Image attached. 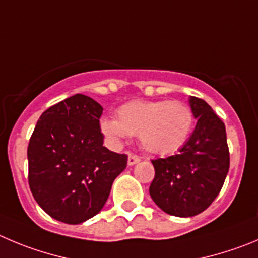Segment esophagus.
Listing matches in <instances>:
<instances>
[{"mask_svg":"<svg viewBox=\"0 0 258 258\" xmlns=\"http://www.w3.org/2000/svg\"><path fill=\"white\" fill-rule=\"evenodd\" d=\"M139 162H140V158H139V156L132 155V154H130L128 159H127V164H128L130 167H131V165L137 164V163H139Z\"/></svg>","mask_w":258,"mask_h":258,"instance_id":"obj_1","label":"esophagus"}]
</instances>
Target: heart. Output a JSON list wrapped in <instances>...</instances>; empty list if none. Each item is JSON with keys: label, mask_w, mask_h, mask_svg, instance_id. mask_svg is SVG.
Segmentation results:
<instances>
[{"label": "heart", "mask_w": 258, "mask_h": 258, "mask_svg": "<svg viewBox=\"0 0 258 258\" xmlns=\"http://www.w3.org/2000/svg\"><path fill=\"white\" fill-rule=\"evenodd\" d=\"M118 119L103 118L100 130L114 148L130 135H137L149 153L164 155L186 143L194 126V114L180 102L132 100L117 110Z\"/></svg>", "instance_id": "obj_1"}]
</instances>
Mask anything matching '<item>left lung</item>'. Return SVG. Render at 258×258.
<instances>
[{
    "label": "left lung",
    "instance_id": "1",
    "mask_svg": "<svg viewBox=\"0 0 258 258\" xmlns=\"http://www.w3.org/2000/svg\"><path fill=\"white\" fill-rule=\"evenodd\" d=\"M188 102L196 127L177 155L151 160L155 177L149 188L159 208L179 218L206 210L229 170L225 124L205 100L189 96Z\"/></svg>",
    "mask_w": 258,
    "mask_h": 258
}]
</instances>
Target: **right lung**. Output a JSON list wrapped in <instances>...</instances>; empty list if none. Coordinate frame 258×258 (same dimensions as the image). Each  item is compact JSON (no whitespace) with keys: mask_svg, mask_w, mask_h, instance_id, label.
I'll return each instance as SVG.
<instances>
[{"mask_svg":"<svg viewBox=\"0 0 258 258\" xmlns=\"http://www.w3.org/2000/svg\"><path fill=\"white\" fill-rule=\"evenodd\" d=\"M103 107L75 94L48 108L28 146L29 186L38 205L66 224H80L99 213L127 155L103 146Z\"/></svg>","mask_w":258,"mask_h":258,"instance_id":"obj_1","label":"right lung"}]
</instances>
